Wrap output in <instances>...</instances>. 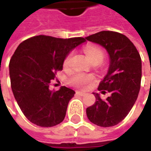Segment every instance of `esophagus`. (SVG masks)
<instances>
[{
  "label": "esophagus",
  "instance_id": "34e87169",
  "mask_svg": "<svg viewBox=\"0 0 151 151\" xmlns=\"http://www.w3.org/2000/svg\"><path fill=\"white\" fill-rule=\"evenodd\" d=\"M76 94L79 95V96H85V95H86V93H85L84 91H76Z\"/></svg>",
  "mask_w": 151,
  "mask_h": 151
}]
</instances>
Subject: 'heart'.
Returning a JSON list of instances; mask_svg holds the SVG:
<instances>
[{
    "instance_id": "b5f03b06",
    "label": "heart",
    "mask_w": 151,
    "mask_h": 151,
    "mask_svg": "<svg viewBox=\"0 0 151 151\" xmlns=\"http://www.w3.org/2000/svg\"><path fill=\"white\" fill-rule=\"evenodd\" d=\"M84 52L87 59L91 63H101L104 59V51L101 48L96 45H88L85 48ZM71 55H69L64 61V65L67 66L70 59ZM93 81V76L91 75L76 74L70 79V83L76 86H84L85 85L91 83Z\"/></svg>"
}]
</instances>
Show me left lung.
<instances>
[{"mask_svg":"<svg viewBox=\"0 0 151 151\" xmlns=\"http://www.w3.org/2000/svg\"><path fill=\"white\" fill-rule=\"evenodd\" d=\"M86 39L102 46L109 55L108 70L98 90L111 94L103 101L98 93H93L96 101L86 108V115L94 124L112 127L125 119L137 100L142 76L140 55L130 40L119 32L101 31Z\"/></svg>","mask_w":151,"mask_h":151,"instance_id":"left-lung-1","label":"left lung"}]
</instances>
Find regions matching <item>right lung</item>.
<instances>
[{"mask_svg":"<svg viewBox=\"0 0 151 151\" xmlns=\"http://www.w3.org/2000/svg\"><path fill=\"white\" fill-rule=\"evenodd\" d=\"M85 42L83 38L38 35L17 48L9 64L11 86L22 112L32 124L48 128L64 120L76 92L66 86L52 91L50 81L63 69L70 52Z\"/></svg>","mask_w":151,"mask_h":151,"instance_id":"add662e5","label":"right lung"}]
</instances>
